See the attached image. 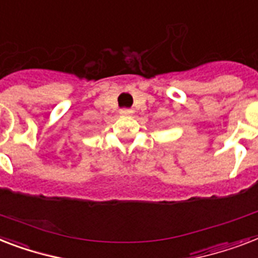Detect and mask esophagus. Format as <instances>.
<instances>
[{"mask_svg":"<svg viewBox=\"0 0 258 258\" xmlns=\"http://www.w3.org/2000/svg\"><path fill=\"white\" fill-rule=\"evenodd\" d=\"M119 112H120V115H123V116H130V115L134 114V111L130 110V108H122Z\"/></svg>","mask_w":258,"mask_h":258,"instance_id":"esophagus-1","label":"esophagus"}]
</instances>
